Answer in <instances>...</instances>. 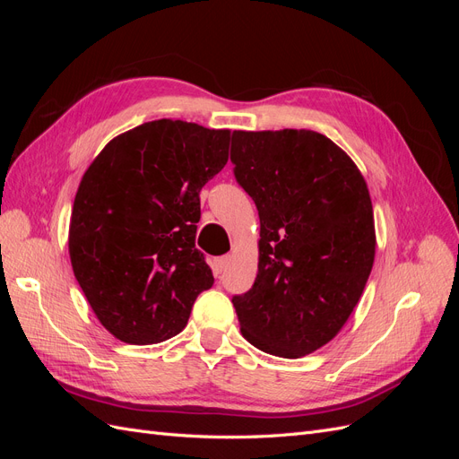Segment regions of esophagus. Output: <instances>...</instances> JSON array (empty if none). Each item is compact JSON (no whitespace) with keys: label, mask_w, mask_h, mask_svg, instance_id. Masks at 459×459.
Returning a JSON list of instances; mask_svg holds the SVG:
<instances>
[{"label":"esophagus","mask_w":459,"mask_h":459,"mask_svg":"<svg viewBox=\"0 0 459 459\" xmlns=\"http://www.w3.org/2000/svg\"><path fill=\"white\" fill-rule=\"evenodd\" d=\"M228 264H230V256H218V258H214V260H212V270H214V273L218 275V273L224 272V270L228 268Z\"/></svg>","instance_id":"obj_1"}]
</instances>
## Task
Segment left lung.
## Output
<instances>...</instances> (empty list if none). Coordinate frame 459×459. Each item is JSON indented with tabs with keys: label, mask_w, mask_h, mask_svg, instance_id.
I'll use <instances>...</instances> for the list:
<instances>
[{
	"label": "left lung",
	"mask_w": 459,
	"mask_h": 459,
	"mask_svg": "<svg viewBox=\"0 0 459 459\" xmlns=\"http://www.w3.org/2000/svg\"><path fill=\"white\" fill-rule=\"evenodd\" d=\"M231 162L260 216L255 285L231 299L241 333L262 352L307 356L342 329L371 273L366 179L312 130H238Z\"/></svg>",
	"instance_id": "left-lung-1"
}]
</instances>
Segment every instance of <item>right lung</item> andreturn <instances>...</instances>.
Here are the masks:
<instances>
[{
	"mask_svg": "<svg viewBox=\"0 0 459 459\" xmlns=\"http://www.w3.org/2000/svg\"><path fill=\"white\" fill-rule=\"evenodd\" d=\"M230 130L145 122L110 140L78 186L68 253L101 325L130 344H155L187 325L214 283L195 248L199 193L228 162Z\"/></svg>",
	"mask_w": 459,
	"mask_h": 459,
	"instance_id": "obj_1",
	"label": "right lung"
}]
</instances>
